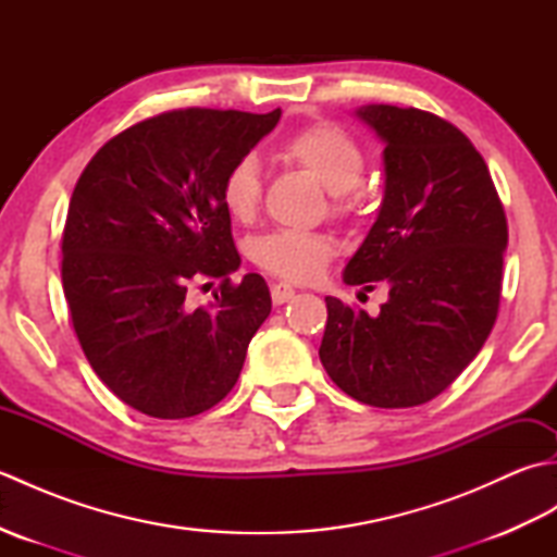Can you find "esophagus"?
Wrapping results in <instances>:
<instances>
[{
  "mask_svg": "<svg viewBox=\"0 0 557 557\" xmlns=\"http://www.w3.org/2000/svg\"><path fill=\"white\" fill-rule=\"evenodd\" d=\"M270 297H272V304H275V306L287 304L294 297V287L285 285V282H275V285L270 287Z\"/></svg>",
  "mask_w": 557,
  "mask_h": 557,
  "instance_id": "34e87169",
  "label": "esophagus"
}]
</instances>
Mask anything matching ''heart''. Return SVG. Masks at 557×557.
Returning a JSON list of instances; mask_svg holds the SVG:
<instances>
[{
	"label": "heart",
	"mask_w": 557,
	"mask_h": 557,
	"mask_svg": "<svg viewBox=\"0 0 557 557\" xmlns=\"http://www.w3.org/2000/svg\"><path fill=\"white\" fill-rule=\"evenodd\" d=\"M280 156L294 168L309 172L321 182L333 200V212L347 218L357 212L361 194L357 186L366 172L361 146L333 124H311L292 134L280 148ZM263 196V176L253 156L236 160L224 174L220 188L222 206L236 222H251ZM256 263L289 282H311L325 270L333 256V242L325 234L277 230L258 236L251 246Z\"/></svg>",
	"instance_id": "heart-1"
}]
</instances>
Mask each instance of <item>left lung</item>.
<instances>
[{"label": "left lung", "mask_w": 557, "mask_h": 557, "mask_svg": "<svg viewBox=\"0 0 557 557\" xmlns=\"http://www.w3.org/2000/svg\"><path fill=\"white\" fill-rule=\"evenodd\" d=\"M385 144V196L347 285H387L375 318L325 297L321 361L333 383L381 409L437 397L474 361L498 318L507 220L491 172L457 126L431 112L366 104Z\"/></svg>", "instance_id": "1"}]
</instances>
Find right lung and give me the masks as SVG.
Returning a JSON list of instances; mask_svg holds the SVG:
<instances>
[{"mask_svg": "<svg viewBox=\"0 0 557 557\" xmlns=\"http://www.w3.org/2000/svg\"><path fill=\"white\" fill-rule=\"evenodd\" d=\"M236 110H172L104 144L76 182L62 234V285L81 349L128 407L188 419L227 397L270 315L265 280L242 258L220 188L280 122ZM220 278L194 310V281Z\"/></svg>", "mask_w": 557, "mask_h": 557, "instance_id": "add662e5", "label": "right lung"}]
</instances>
